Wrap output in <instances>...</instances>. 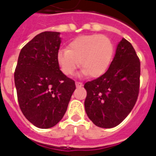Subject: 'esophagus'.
I'll return each mask as SVG.
<instances>
[{"instance_id":"1","label":"esophagus","mask_w":156,"mask_h":156,"mask_svg":"<svg viewBox=\"0 0 156 156\" xmlns=\"http://www.w3.org/2000/svg\"><path fill=\"white\" fill-rule=\"evenodd\" d=\"M76 87H80L83 86V83L81 82H76Z\"/></svg>"}]
</instances>
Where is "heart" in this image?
I'll use <instances>...</instances> for the list:
<instances>
[{
	"label": "heart",
	"mask_w": 156,
	"mask_h": 156,
	"mask_svg": "<svg viewBox=\"0 0 156 156\" xmlns=\"http://www.w3.org/2000/svg\"><path fill=\"white\" fill-rule=\"evenodd\" d=\"M114 46L110 38L101 34L82 35L73 40L68 50H60L58 65L65 75H73L80 65L81 76L98 77L107 70L112 60Z\"/></svg>",
	"instance_id": "b5f03b06"
}]
</instances>
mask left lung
<instances>
[{
	"label": "left lung",
	"mask_w": 156,
	"mask_h": 156,
	"mask_svg": "<svg viewBox=\"0 0 156 156\" xmlns=\"http://www.w3.org/2000/svg\"><path fill=\"white\" fill-rule=\"evenodd\" d=\"M140 62L132 44L122 38L108 70L84 84L85 111L101 128L118 126L131 112L140 89Z\"/></svg>",
	"instance_id": "obj_1"
}]
</instances>
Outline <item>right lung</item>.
Returning <instances> with one entry per match:
<instances>
[{
  "mask_svg": "<svg viewBox=\"0 0 156 156\" xmlns=\"http://www.w3.org/2000/svg\"><path fill=\"white\" fill-rule=\"evenodd\" d=\"M60 32L37 34L22 48L15 70L20 110L34 126L49 129L62 119L75 91L74 80L60 70Z\"/></svg>",
  "mask_w": 156,
  "mask_h": 156,
  "instance_id": "1",
  "label": "right lung"
}]
</instances>
